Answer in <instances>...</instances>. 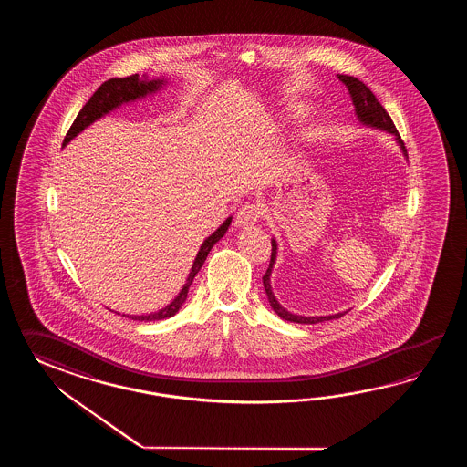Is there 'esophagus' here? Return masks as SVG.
I'll use <instances>...</instances> for the list:
<instances>
[{"instance_id": "1", "label": "esophagus", "mask_w": 467, "mask_h": 467, "mask_svg": "<svg viewBox=\"0 0 467 467\" xmlns=\"http://www.w3.org/2000/svg\"><path fill=\"white\" fill-rule=\"evenodd\" d=\"M260 212H258L255 205L247 203L242 209H238L237 215H235V227H250L254 223H257Z\"/></svg>"}]
</instances>
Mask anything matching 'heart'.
Instances as JSON below:
<instances>
[{"instance_id":"b5f03b06","label":"heart","mask_w":467,"mask_h":467,"mask_svg":"<svg viewBox=\"0 0 467 467\" xmlns=\"http://www.w3.org/2000/svg\"><path fill=\"white\" fill-rule=\"evenodd\" d=\"M302 113V109H297V107H292V109H287V113H285V119H294V117H298Z\"/></svg>"}]
</instances>
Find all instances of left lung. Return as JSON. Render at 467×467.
I'll list each match as a JSON object with an SVG mask.
<instances>
[{"instance_id":"1","label":"left lung","mask_w":467,"mask_h":467,"mask_svg":"<svg viewBox=\"0 0 467 467\" xmlns=\"http://www.w3.org/2000/svg\"><path fill=\"white\" fill-rule=\"evenodd\" d=\"M337 78L348 87V93H350V99L354 103V109L358 113V119L362 125H368V127H374V129L384 130L390 135L396 137V141L399 143V147L402 150L404 157H407V150L404 147V141L400 139L399 131H397L394 121L389 117L388 111L384 109V107L379 103V99H376V95L366 87V83H362L360 79L354 78V77H348V75H337ZM275 258H277V242L272 238V257H270V264H268L267 272L265 275L262 277L264 280V288L267 292L268 302H270V307L275 310L278 317L288 320V322H297V324H317V322H324V320H332V318H340L346 312H338L334 316H324V317H304V316H297V314H292L285 308L282 307L278 304L277 298L272 292V285H270V275H272V268L275 264Z\"/></svg>"}]
</instances>
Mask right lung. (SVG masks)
<instances>
[{
  "instance_id": "1",
  "label": "right lung",
  "mask_w": 467,
  "mask_h": 467,
  "mask_svg": "<svg viewBox=\"0 0 467 467\" xmlns=\"http://www.w3.org/2000/svg\"><path fill=\"white\" fill-rule=\"evenodd\" d=\"M163 85H165V79H149L147 77L140 78L139 75H131V77H127V78H111L109 81H105V83H101V87L91 95V99L87 101V105L79 109L77 119L73 121V125L68 130L67 137L63 140V147L68 145L70 140L75 139L79 131L87 129L95 119H101L103 115H107L111 109H119V105H123V103L143 99L149 93H155ZM230 223H232V217L225 220L209 238H205V242L202 244L199 254L195 257V262L192 265L187 284L183 285V288L180 290L179 296L173 298L167 307L160 308L159 312H151V314H147V316H125V314L123 316L133 318V320H145V322H155V320L173 317L182 308V306H183V302L187 300L190 285H192L195 275L199 274L203 262L207 260L210 250L219 242L220 238L225 235V232L229 230Z\"/></svg>"
}]
</instances>
